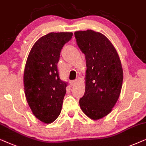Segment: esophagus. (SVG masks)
Wrapping results in <instances>:
<instances>
[{"mask_svg":"<svg viewBox=\"0 0 146 146\" xmlns=\"http://www.w3.org/2000/svg\"><path fill=\"white\" fill-rule=\"evenodd\" d=\"M77 83V79H76V80L71 81V82H70V84H71L72 87H73V86H74V85H76Z\"/></svg>","mask_w":146,"mask_h":146,"instance_id":"1","label":"esophagus"}]
</instances>
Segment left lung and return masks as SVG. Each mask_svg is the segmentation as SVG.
Wrapping results in <instances>:
<instances>
[{"label":"left lung","instance_id":"1","mask_svg":"<svg viewBox=\"0 0 146 146\" xmlns=\"http://www.w3.org/2000/svg\"><path fill=\"white\" fill-rule=\"evenodd\" d=\"M74 34L87 65L85 91L79 106L90 119H100L111 111L119 99L123 79L121 60L113 44L101 33L89 29Z\"/></svg>","mask_w":146,"mask_h":146}]
</instances>
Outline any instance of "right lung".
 <instances>
[{"label": "right lung", "mask_w": 146, "mask_h": 146, "mask_svg": "<svg viewBox=\"0 0 146 146\" xmlns=\"http://www.w3.org/2000/svg\"><path fill=\"white\" fill-rule=\"evenodd\" d=\"M71 32L49 33L36 40L25 65L23 82L26 99L33 115L50 123L61 111L67 83L59 78L57 63L61 48Z\"/></svg>", "instance_id": "right-lung-1"}]
</instances>
